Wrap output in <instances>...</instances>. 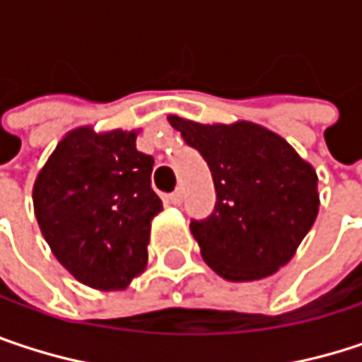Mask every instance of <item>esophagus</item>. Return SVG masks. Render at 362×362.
Masks as SVG:
<instances>
[{"mask_svg": "<svg viewBox=\"0 0 362 362\" xmlns=\"http://www.w3.org/2000/svg\"><path fill=\"white\" fill-rule=\"evenodd\" d=\"M182 199H184V190H182V188H178V190H174V192L170 194V201H172L174 205H180Z\"/></svg>", "mask_w": 362, "mask_h": 362, "instance_id": "esophagus-1", "label": "esophagus"}]
</instances>
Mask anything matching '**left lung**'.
<instances>
[{"instance_id": "left-lung-1", "label": "left lung", "mask_w": 362, "mask_h": 362, "mask_svg": "<svg viewBox=\"0 0 362 362\" xmlns=\"http://www.w3.org/2000/svg\"><path fill=\"white\" fill-rule=\"evenodd\" d=\"M168 121L209 165L214 214L190 222L207 266L226 281H259L285 266L319 214V178L296 148L252 121Z\"/></svg>"}]
</instances>
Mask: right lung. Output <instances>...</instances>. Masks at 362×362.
I'll return each mask as SVG.
<instances>
[{"label":"right lung","mask_w":362,"mask_h":362,"mask_svg":"<svg viewBox=\"0 0 362 362\" xmlns=\"http://www.w3.org/2000/svg\"><path fill=\"white\" fill-rule=\"evenodd\" d=\"M138 129L62 136L39 170L33 207L56 259L83 285L121 291L148 262L151 222L163 209L151 188L153 157L136 148Z\"/></svg>","instance_id":"right-lung-1"}]
</instances>
